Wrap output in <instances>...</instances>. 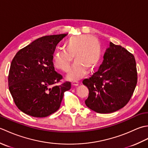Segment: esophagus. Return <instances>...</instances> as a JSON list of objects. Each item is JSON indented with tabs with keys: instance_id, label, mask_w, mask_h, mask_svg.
<instances>
[{
	"instance_id": "1",
	"label": "esophagus",
	"mask_w": 148,
	"mask_h": 148,
	"mask_svg": "<svg viewBox=\"0 0 148 148\" xmlns=\"http://www.w3.org/2000/svg\"><path fill=\"white\" fill-rule=\"evenodd\" d=\"M79 84V82L76 80H73L72 81V85L73 86H77Z\"/></svg>"
}]
</instances>
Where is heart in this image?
<instances>
[{
	"label": "heart",
	"instance_id": "b5f03b06",
	"mask_svg": "<svg viewBox=\"0 0 148 148\" xmlns=\"http://www.w3.org/2000/svg\"><path fill=\"white\" fill-rule=\"evenodd\" d=\"M66 50H58L55 53L53 62L55 67L67 72L69 71L74 56L75 62L72 66L68 77L77 79L85 72L90 71L98 63L100 56V45L96 38L88 35L71 37L64 41Z\"/></svg>",
	"mask_w": 148,
	"mask_h": 148
}]
</instances>
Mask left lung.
<instances>
[{
  "mask_svg": "<svg viewBox=\"0 0 148 148\" xmlns=\"http://www.w3.org/2000/svg\"><path fill=\"white\" fill-rule=\"evenodd\" d=\"M137 83L136 59L120 45L109 43L98 71L83 83L89 90L87 107L98 113H111L129 102Z\"/></svg>",
  "mask_w": 148,
  "mask_h": 148,
  "instance_id": "obj_1",
  "label": "left lung"
}]
</instances>
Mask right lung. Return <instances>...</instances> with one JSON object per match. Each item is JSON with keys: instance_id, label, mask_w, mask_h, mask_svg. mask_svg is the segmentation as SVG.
<instances>
[{"instance_id": "add662e5", "label": "right lung", "mask_w": 148, "mask_h": 148, "mask_svg": "<svg viewBox=\"0 0 148 148\" xmlns=\"http://www.w3.org/2000/svg\"><path fill=\"white\" fill-rule=\"evenodd\" d=\"M66 36L40 37L19 50L12 59L9 90L17 108L28 115L44 118L55 112L64 92L71 89L69 81L59 84L63 77L53 62L56 46Z\"/></svg>"}]
</instances>
